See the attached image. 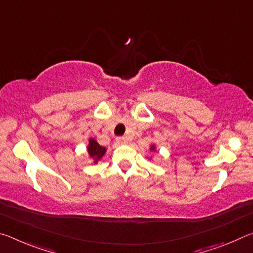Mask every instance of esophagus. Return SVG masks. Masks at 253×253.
I'll list each match as a JSON object with an SVG mask.
<instances>
[{"instance_id":"1","label":"esophagus","mask_w":253,"mask_h":253,"mask_svg":"<svg viewBox=\"0 0 253 253\" xmlns=\"http://www.w3.org/2000/svg\"><path fill=\"white\" fill-rule=\"evenodd\" d=\"M127 140H128V139L126 138V137H117L116 142H117L118 144H126Z\"/></svg>"}]
</instances>
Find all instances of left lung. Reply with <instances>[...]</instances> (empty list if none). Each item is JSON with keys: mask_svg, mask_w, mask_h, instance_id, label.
I'll list each match as a JSON object with an SVG mask.
<instances>
[{"mask_svg": "<svg viewBox=\"0 0 253 253\" xmlns=\"http://www.w3.org/2000/svg\"><path fill=\"white\" fill-rule=\"evenodd\" d=\"M151 151H155V145H152V146H151Z\"/></svg>", "mask_w": 253, "mask_h": 253, "instance_id": "1", "label": "left lung"}]
</instances>
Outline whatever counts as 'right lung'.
Here are the masks:
<instances>
[{"mask_svg": "<svg viewBox=\"0 0 253 253\" xmlns=\"http://www.w3.org/2000/svg\"><path fill=\"white\" fill-rule=\"evenodd\" d=\"M87 149H88L89 157L93 160V164H96V163H98V161H100L106 153V147L100 146V145L97 143V140L93 138H89V144H88Z\"/></svg>", "mask_w": 253, "mask_h": 253, "instance_id": "right-lung-1", "label": "right lung"}]
</instances>
